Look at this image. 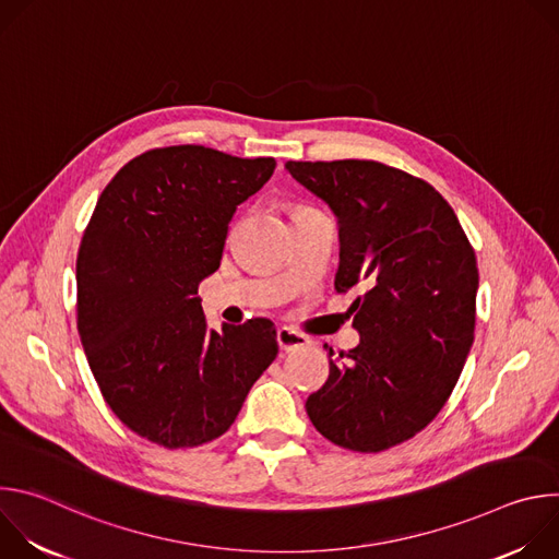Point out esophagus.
Instances as JSON below:
<instances>
[{
	"mask_svg": "<svg viewBox=\"0 0 559 559\" xmlns=\"http://www.w3.org/2000/svg\"><path fill=\"white\" fill-rule=\"evenodd\" d=\"M276 343L283 352H296V349H302V347L309 345V341L302 334L294 332L292 328H281L276 332Z\"/></svg>",
	"mask_w": 559,
	"mask_h": 559,
	"instance_id": "obj_1",
	"label": "esophagus"
}]
</instances>
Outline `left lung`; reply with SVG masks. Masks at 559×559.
I'll list each match as a JSON object with an SVG mask.
<instances>
[{
    "label": "left lung",
    "instance_id": "left-lung-1",
    "mask_svg": "<svg viewBox=\"0 0 559 559\" xmlns=\"http://www.w3.org/2000/svg\"><path fill=\"white\" fill-rule=\"evenodd\" d=\"M285 168L338 216V294L362 289L349 309L360 345L338 358L330 349V378L307 397V416L343 449H391L440 414L462 373L475 252L444 197L409 173L365 158Z\"/></svg>",
    "mask_w": 559,
    "mask_h": 559
}]
</instances>
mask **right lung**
I'll list each match as a JSON object with an SVG mask.
<instances>
[{"label": "right lung", "instance_id": "right-lung-1", "mask_svg": "<svg viewBox=\"0 0 559 559\" xmlns=\"http://www.w3.org/2000/svg\"><path fill=\"white\" fill-rule=\"evenodd\" d=\"M272 156L154 147L102 192L76 254V330L104 401L136 436L188 449L223 436L278 354L267 318L207 330L199 283Z\"/></svg>", "mask_w": 559, "mask_h": 559}]
</instances>
